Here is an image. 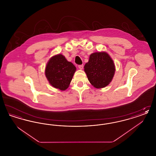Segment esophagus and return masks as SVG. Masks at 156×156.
<instances>
[{
  "mask_svg": "<svg viewBox=\"0 0 156 156\" xmlns=\"http://www.w3.org/2000/svg\"><path fill=\"white\" fill-rule=\"evenodd\" d=\"M78 68L80 69H82L83 68V65L82 64V65H79L78 66Z\"/></svg>",
  "mask_w": 156,
  "mask_h": 156,
  "instance_id": "34e87169",
  "label": "esophagus"
}]
</instances>
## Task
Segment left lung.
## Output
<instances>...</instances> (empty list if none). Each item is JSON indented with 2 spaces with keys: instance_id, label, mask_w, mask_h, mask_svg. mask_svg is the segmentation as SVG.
Masks as SVG:
<instances>
[{
  "instance_id": "8db88e82",
  "label": "left lung",
  "mask_w": 156,
  "mask_h": 156,
  "mask_svg": "<svg viewBox=\"0 0 156 156\" xmlns=\"http://www.w3.org/2000/svg\"><path fill=\"white\" fill-rule=\"evenodd\" d=\"M90 83L96 88L106 87L115 74V67L111 57L105 52L92 54L84 66Z\"/></svg>"
}]
</instances>
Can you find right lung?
Listing matches in <instances>:
<instances>
[{
  "label": "right lung",
  "instance_id": "add662e5",
  "mask_svg": "<svg viewBox=\"0 0 156 156\" xmlns=\"http://www.w3.org/2000/svg\"><path fill=\"white\" fill-rule=\"evenodd\" d=\"M76 71L74 65L61 54L53 56L45 68V76L53 87L64 90L68 88Z\"/></svg>",
  "mask_w": 156,
  "mask_h": 156
}]
</instances>
